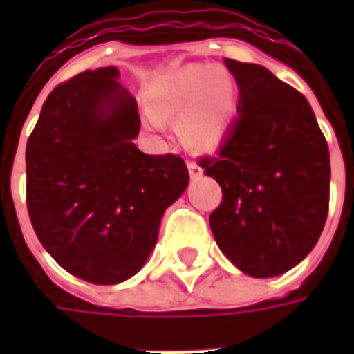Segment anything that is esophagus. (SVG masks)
<instances>
[{
	"instance_id": "obj_1",
	"label": "esophagus",
	"mask_w": 354,
	"mask_h": 354,
	"mask_svg": "<svg viewBox=\"0 0 354 354\" xmlns=\"http://www.w3.org/2000/svg\"><path fill=\"white\" fill-rule=\"evenodd\" d=\"M187 170H189V176L195 180V178L203 176V169L195 161H187Z\"/></svg>"
}]
</instances>
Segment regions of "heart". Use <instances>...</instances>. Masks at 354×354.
Here are the masks:
<instances>
[{"instance_id":"b5f03b06","label":"heart","mask_w":354,"mask_h":354,"mask_svg":"<svg viewBox=\"0 0 354 354\" xmlns=\"http://www.w3.org/2000/svg\"><path fill=\"white\" fill-rule=\"evenodd\" d=\"M237 100V80L227 70L189 64L162 75L149 87L147 121L161 129L162 119L180 117L178 131L185 144L212 151L230 131Z\"/></svg>"}]
</instances>
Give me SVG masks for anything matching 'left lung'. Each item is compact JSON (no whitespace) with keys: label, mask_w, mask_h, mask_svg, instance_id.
<instances>
[{"label":"left lung","mask_w":354,"mask_h":354,"mask_svg":"<svg viewBox=\"0 0 354 354\" xmlns=\"http://www.w3.org/2000/svg\"><path fill=\"white\" fill-rule=\"evenodd\" d=\"M239 85V117L201 169L222 187L210 230L243 273H286L311 252L326 223L330 153L304 94L267 68L225 58Z\"/></svg>","instance_id":"8db88e82"}]
</instances>
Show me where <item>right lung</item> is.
<instances>
[{
	"label": "right lung",
	"instance_id": "obj_1",
	"mask_svg": "<svg viewBox=\"0 0 354 354\" xmlns=\"http://www.w3.org/2000/svg\"><path fill=\"white\" fill-rule=\"evenodd\" d=\"M117 77L108 66L58 85L26 146L35 235L58 266L93 284L138 273L165 210L189 184L182 157L134 146L138 106Z\"/></svg>",
	"mask_w": 354,
	"mask_h": 354
}]
</instances>
